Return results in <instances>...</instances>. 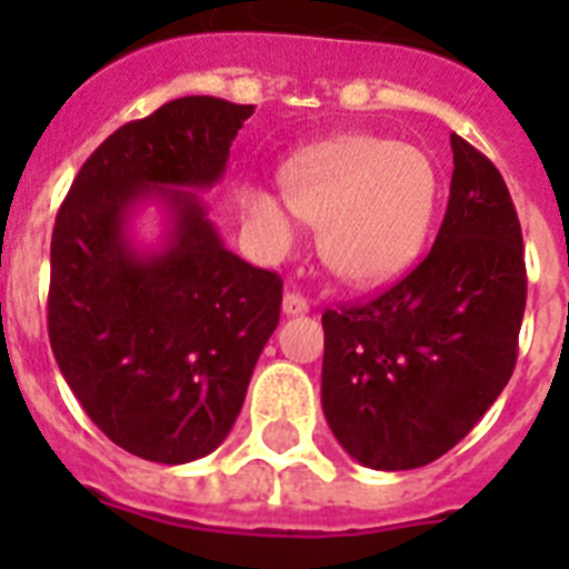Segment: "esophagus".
Returning a JSON list of instances; mask_svg holds the SVG:
<instances>
[{
  "label": "esophagus",
  "mask_w": 569,
  "mask_h": 569,
  "mask_svg": "<svg viewBox=\"0 0 569 569\" xmlns=\"http://www.w3.org/2000/svg\"><path fill=\"white\" fill-rule=\"evenodd\" d=\"M310 310V301H307V298H303L301 292H286L283 295V312L286 316H301V312H307Z\"/></svg>",
  "instance_id": "obj_1"
}]
</instances>
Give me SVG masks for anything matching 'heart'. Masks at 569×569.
<instances>
[{
  "label": "heart",
  "mask_w": 569,
  "mask_h": 569,
  "mask_svg": "<svg viewBox=\"0 0 569 569\" xmlns=\"http://www.w3.org/2000/svg\"><path fill=\"white\" fill-rule=\"evenodd\" d=\"M286 194L248 186L241 206L271 253L295 244L301 218L321 227V259L346 283L375 286L405 271L425 241L437 203V171L419 147L348 136L295 156Z\"/></svg>",
  "instance_id": "heart-1"
}]
</instances>
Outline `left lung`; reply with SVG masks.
I'll list each match as a JSON object with an SVG mask.
<instances>
[{
	"label": "left lung",
	"mask_w": 569,
	"mask_h": 569,
	"mask_svg": "<svg viewBox=\"0 0 569 569\" xmlns=\"http://www.w3.org/2000/svg\"><path fill=\"white\" fill-rule=\"evenodd\" d=\"M449 206L428 257L369 301L325 310L321 407L372 469H416L467 437L517 366L522 230L502 173L451 136Z\"/></svg>",
	"instance_id": "left-lung-1"
}]
</instances>
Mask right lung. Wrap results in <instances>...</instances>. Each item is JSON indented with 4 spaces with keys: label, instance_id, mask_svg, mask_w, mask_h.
<instances>
[{
    "label": "right lung",
    "instance_id": "add662e5",
    "mask_svg": "<svg viewBox=\"0 0 569 569\" xmlns=\"http://www.w3.org/2000/svg\"><path fill=\"white\" fill-rule=\"evenodd\" d=\"M253 106L180 97L111 132L76 173L52 230L49 346L111 442L189 463L230 433L280 321L283 280L223 248L194 191L212 189ZM172 209L162 251L138 254V199Z\"/></svg>",
    "mask_w": 569,
    "mask_h": 569
}]
</instances>
